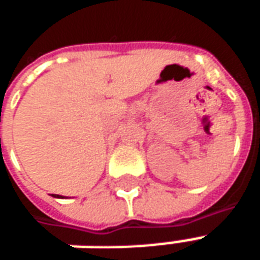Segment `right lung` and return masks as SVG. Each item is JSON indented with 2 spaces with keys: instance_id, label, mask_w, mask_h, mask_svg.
Segmentation results:
<instances>
[{
  "instance_id": "right-lung-1",
  "label": "right lung",
  "mask_w": 260,
  "mask_h": 260,
  "mask_svg": "<svg viewBox=\"0 0 260 260\" xmlns=\"http://www.w3.org/2000/svg\"><path fill=\"white\" fill-rule=\"evenodd\" d=\"M54 198H64V196H61V195H53Z\"/></svg>"
}]
</instances>
